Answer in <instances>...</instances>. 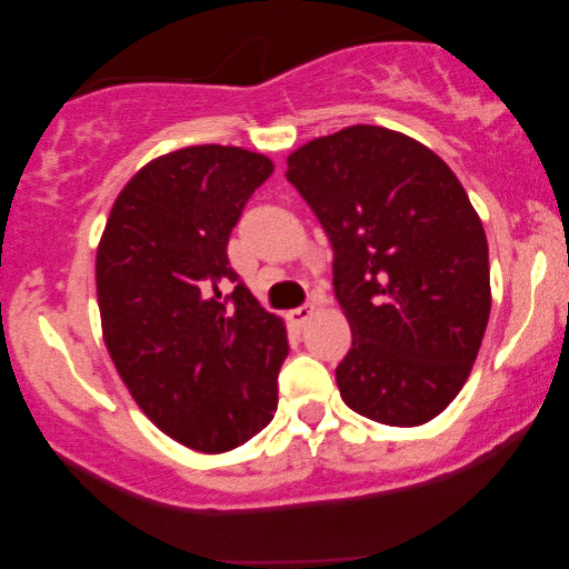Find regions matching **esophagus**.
I'll list each match as a JSON object with an SVG mask.
<instances>
[{
	"label": "esophagus",
	"mask_w": 569,
	"mask_h": 569,
	"mask_svg": "<svg viewBox=\"0 0 569 569\" xmlns=\"http://www.w3.org/2000/svg\"><path fill=\"white\" fill-rule=\"evenodd\" d=\"M312 316H316V307H312V305H299L297 310L289 312V321L293 326H307V323H310Z\"/></svg>",
	"instance_id": "obj_1"
}]
</instances>
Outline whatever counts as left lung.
Listing matches in <instances>:
<instances>
[{
    "mask_svg": "<svg viewBox=\"0 0 569 569\" xmlns=\"http://www.w3.org/2000/svg\"><path fill=\"white\" fill-rule=\"evenodd\" d=\"M286 179L335 248L352 331L342 401L393 428L433 420L471 375L489 307L479 213L439 154L380 126H350L289 154Z\"/></svg>",
    "mask_w": 569,
    "mask_h": 569,
    "instance_id": "obj_1",
    "label": "left lung"
}]
</instances>
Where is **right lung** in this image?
<instances>
[{"instance_id": "1", "label": "right lung", "mask_w": 569, "mask_h": 569, "mask_svg": "<svg viewBox=\"0 0 569 569\" xmlns=\"http://www.w3.org/2000/svg\"><path fill=\"white\" fill-rule=\"evenodd\" d=\"M272 168L219 143L162 154L122 187L98 243L109 356L143 415L198 452H230L278 409L286 326L227 259L232 227Z\"/></svg>"}]
</instances>
